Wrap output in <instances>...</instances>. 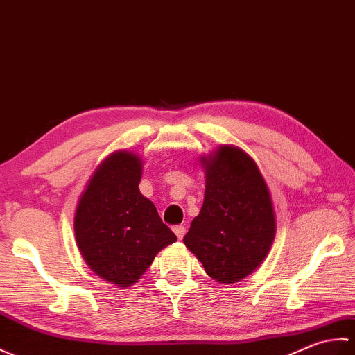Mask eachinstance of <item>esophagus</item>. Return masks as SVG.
<instances>
[{
  "mask_svg": "<svg viewBox=\"0 0 355 355\" xmlns=\"http://www.w3.org/2000/svg\"><path fill=\"white\" fill-rule=\"evenodd\" d=\"M173 232L176 234V237H178L179 240H182V239H184V235H185V226H182V225H178V226L173 227Z\"/></svg>",
  "mask_w": 355,
  "mask_h": 355,
  "instance_id": "obj_1",
  "label": "esophagus"
}]
</instances>
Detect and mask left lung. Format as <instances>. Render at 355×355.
Segmentation results:
<instances>
[{"instance_id": "8db88e82", "label": "left lung", "mask_w": 355, "mask_h": 355, "mask_svg": "<svg viewBox=\"0 0 355 355\" xmlns=\"http://www.w3.org/2000/svg\"><path fill=\"white\" fill-rule=\"evenodd\" d=\"M202 209L184 237L212 279L234 284L269 255L277 235L272 196L257 162L240 147L223 144L200 156Z\"/></svg>"}]
</instances>
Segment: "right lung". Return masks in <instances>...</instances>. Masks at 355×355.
Returning a JSON list of instances; mask_svg holds the SVG:
<instances>
[{"mask_svg": "<svg viewBox=\"0 0 355 355\" xmlns=\"http://www.w3.org/2000/svg\"><path fill=\"white\" fill-rule=\"evenodd\" d=\"M143 159L129 150L106 156L78 198L74 235L89 269L116 287H129L176 235L139 193Z\"/></svg>", "mask_w": 355, "mask_h": 355, "instance_id": "1", "label": "right lung"}]
</instances>
